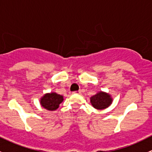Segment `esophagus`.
Listing matches in <instances>:
<instances>
[{
    "instance_id": "1",
    "label": "esophagus",
    "mask_w": 152,
    "mask_h": 152,
    "mask_svg": "<svg viewBox=\"0 0 152 152\" xmlns=\"http://www.w3.org/2000/svg\"><path fill=\"white\" fill-rule=\"evenodd\" d=\"M73 93H76V94H80L81 90H79V91H74V92H73Z\"/></svg>"
}]
</instances>
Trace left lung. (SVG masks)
<instances>
[{
    "instance_id": "left-lung-1",
    "label": "left lung",
    "mask_w": 152,
    "mask_h": 152,
    "mask_svg": "<svg viewBox=\"0 0 152 152\" xmlns=\"http://www.w3.org/2000/svg\"><path fill=\"white\" fill-rule=\"evenodd\" d=\"M112 99L110 95L104 92H99L95 96L90 98V102L94 108L97 110H104L112 104Z\"/></svg>"
}]
</instances>
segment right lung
<instances>
[{
  "label": "right lung",
  "instance_id": "obj_1",
  "mask_svg": "<svg viewBox=\"0 0 152 152\" xmlns=\"http://www.w3.org/2000/svg\"><path fill=\"white\" fill-rule=\"evenodd\" d=\"M63 101V96L56 93H46L40 99L42 107L50 111L56 110Z\"/></svg>",
  "mask_w": 152,
  "mask_h": 152
}]
</instances>
